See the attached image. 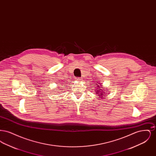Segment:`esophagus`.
<instances>
[{"mask_svg":"<svg viewBox=\"0 0 156 156\" xmlns=\"http://www.w3.org/2000/svg\"><path fill=\"white\" fill-rule=\"evenodd\" d=\"M82 78H80V77H79V78H76L75 80H76V81H81L82 80Z\"/></svg>","mask_w":156,"mask_h":156,"instance_id":"34e87169","label":"esophagus"}]
</instances>
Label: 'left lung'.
Returning a JSON list of instances; mask_svg holds the SVG:
<instances>
[{
	"label": "left lung",
	"instance_id": "8db88e82",
	"mask_svg": "<svg viewBox=\"0 0 156 156\" xmlns=\"http://www.w3.org/2000/svg\"><path fill=\"white\" fill-rule=\"evenodd\" d=\"M97 85H98V84H97ZM97 87H98V88H97L98 89H97V92H96V94H97V95H98V96H99L98 98H102V97H105L104 95H106V94H104L105 93V91H104L102 89H101V88H102V87H100L99 85H98ZM104 90H105V89H104Z\"/></svg>",
	"mask_w": 156,
	"mask_h": 156
}]
</instances>
